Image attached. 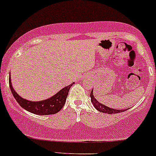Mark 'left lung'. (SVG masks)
<instances>
[{
  "mask_svg": "<svg viewBox=\"0 0 156 156\" xmlns=\"http://www.w3.org/2000/svg\"><path fill=\"white\" fill-rule=\"evenodd\" d=\"M90 97H91V101L92 103L93 104V106L95 107V108L98 110L99 112H104V113H107V114H116V113H120V112H122L126 111V109H112L109 108V107H106L105 105L104 104L99 103L98 101L95 98L93 95V90L91 91V93H90Z\"/></svg>",
  "mask_w": 156,
  "mask_h": 156,
  "instance_id": "left-lung-1",
  "label": "left lung"
}]
</instances>
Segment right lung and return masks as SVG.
Segmentation results:
<instances>
[{
	"label": "right lung",
	"instance_id": "1",
	"mask_svg": "<svg viewBox=\"0 0 156 156\" xmlns=\"http://www.w3.org/2000/svg\"><path fill=\"white\" fill-rule=\"evenodd\" d=\"M9 87L12 93L20 107L32 113L41 115H52L59 112L63 108L64 104L66 103V99L70 87L74 83H73L69 86L64 87V89L60 90L57 94H55L54 96L51 97L50 98H48L47 100L41 101H30L23 99V98L19 96L17 94V92L15 91L12 86L10 76L9 78Z\"/></svg>",
	"mask_w": 156,
	"mask_h": 156
}]
</instances>
